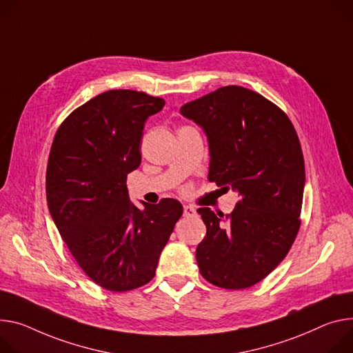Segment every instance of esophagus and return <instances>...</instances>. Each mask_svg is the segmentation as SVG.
<instances>
[{"label": "esophagus", "instance_id": "obj_1", "mask_svg": "<svg viewBox=\"0 0 353 353\" xmlns=\"http://www.w3.org/2000/svg\"><path fill=\"white\" fill-rule=\"evenodd\" d=\"M183 210H184V216H196V214H197L196 208L191 205H184Z\"/></svg>", "mask_w": 353, "mask_h": 353}]
</instances>
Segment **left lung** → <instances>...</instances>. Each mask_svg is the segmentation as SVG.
<instances>
[{"label":"left lung","mask_w":353,"mask_h":353,"mask_svg":"<svg viewBox=\"0 0 353 353\" xmlns=\"http://www.w3.org/2000/svg\"><path fill=\"white\" fill-rule=\"evenodd\" d=\"M180 112L208 137V180L239 197L227 215L197 210L207 227L196 250L200 273L228 290L252 287L280 265L301 225L305 170L297 132L280 107L241 85L221 87Z\"/></svg>","instance_id":"obj_1"}]
</instances>
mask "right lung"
Returning a JSON list of instances; mask_svg holds the SVG:
<instances>
[{
  "mask_svg": "<svg viewBox=\"0 0 353 353\" xmlns=\"http://www.w3.org/2000/svg\"><path fill=\"white\" fill-rule=\"evenodd\" d=\"M165 100L143 91L110 90L60 123L46 169V199L60 236L83 272L122 293L149 283L181 204L163 199L138 208L126 174L141 165L146 119Z\"/></svg>",
  "mask_w": 353,
  "mask_h": 353,
  "instance_id": "right-lung-1",
  "label": "right lung"
}]
</instances>
